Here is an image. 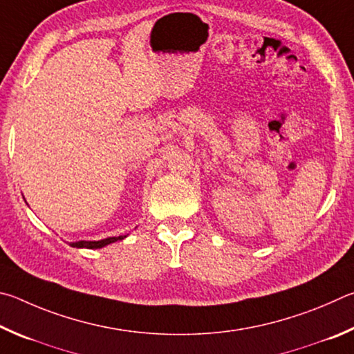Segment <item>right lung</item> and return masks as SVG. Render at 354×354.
<instances>
[{"label": "right lung", "mask_w": 354, "mask_h": 354, "mask_svg": "<svg viewBox=\"0 0 354 354\" xmlns=\"http://www.w3.org/2000/svg\"><path fill=\"white\" fill-rule=\"evenodd\" d=\"M126 236H116V238H107V239H101V241H79V243H73V247H85V249H101V247L115 243V241H121Z\"/></svg>", "instance_id": "obj_1"}]
</instances>
